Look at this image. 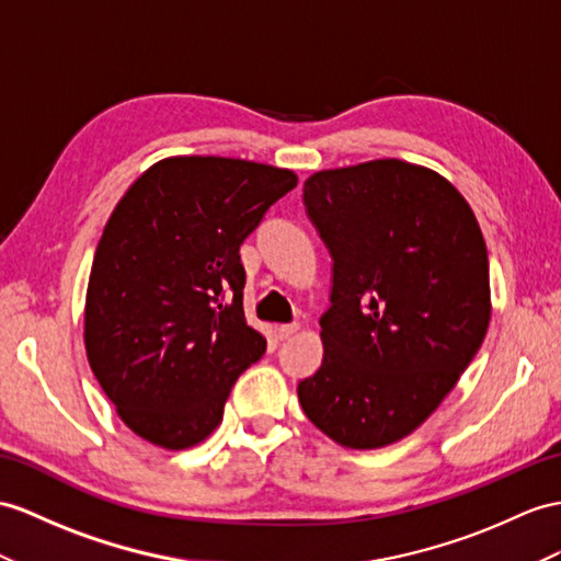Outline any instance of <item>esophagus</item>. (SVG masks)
I'll return each instance as SVG.
<instances>
[{"instance_id":"1","label":"esophagus","mask_w":561,"mask_h":561,"mask_svg":"<svg viewBox=\"0 0 561 561\" xmlns=\"http://www.w3.org/2000/svg\"><path fill=\"white\" fill-rule=\"evenodd\" d=\"M276 331H278L280 340H288V337H293L299 331V325L297 323H283V325L276 328Z\"/></svg>"}]
</instances>
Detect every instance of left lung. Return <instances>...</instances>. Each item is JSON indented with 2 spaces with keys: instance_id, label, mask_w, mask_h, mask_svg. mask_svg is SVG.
<instances>
[{
  "instance_id": "1",
  "label": "left lung",
  "mask_w": 561,
  "mask_h": 561,
  "mask_svg": "<svg viewBox=\"0 0 561 561\" xmlns=\"http://www.w3.org/2000/svg\"><path fill=\"white\" fill-rule=\"evenodd\" d=\"M305 207L333 288L323 362L299 380V404L343 447L392 445L440 407L483 343V233L453 183L400 159L309 175Z\"/></svg>"
}]
</instances>
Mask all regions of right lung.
<instances>
[{
  "label": "right lung",
  "instance_id": "add662e5",
  "mask_svg": "<svg viewBox=\"0 0 561 561\" xmlns=\"http://www.w3.org/2000/svg\"><path fill=\"white\" fill-rule=\"evenodd\" d=\"M297 175L226 157L157 161L121 197L92 259L85 350L123 423L167 449L221 423L266 352L244 321L240 244Z\"/></svg>",
  "mask_w": 561,
  "mask_h": 561
}]
</instances>
